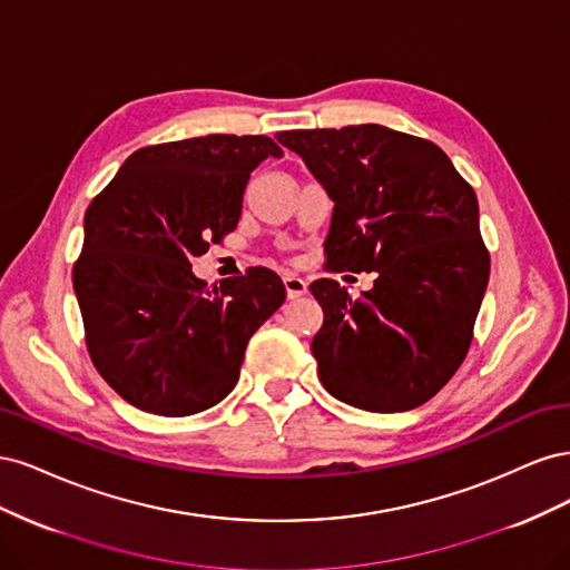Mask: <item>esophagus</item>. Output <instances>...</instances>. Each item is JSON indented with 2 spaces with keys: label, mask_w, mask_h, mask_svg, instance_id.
<instances>
[{
  "label": "esophagus",
  "mask_w": 570,
  "mask_h": 570,
  "mask_svg": "<svg viewBox=\"0 0 570 570\" xmlns=\"http://www.w3.org/2000/svg\"><path fill=\"white\" fill-rule=\"evenodd\" d=\"M283 283H285L287 299H299L306 295V283L299 278V275H285Z\"/></svg>",
  "instance_id": "34e87169"
}]
</instances>
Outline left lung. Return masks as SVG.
Wrapping results in <instances>:
<instances>
[{
    "label": "left lung",
    "mask_w": 570,
    "mask_h": 570,
    "mask_svg": "<svg viewBox=\"0 0 570 570\" xmlns=\"http://www.w3.org/2000/svg\"><path fill=\"white\" fill-rule=\"evenodd\" d=\"M335 202L325 271H375L352 299L312 283L323 325L312 342L323 387L352 406L392 413L435 396L463 364L490 281L478 199L446 154L385 126L285 130Z\"/></svg>",
    "instance_id": "8db88e82"
}]
</instances>
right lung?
<instances>
[{
  "instance_id": "right-lung-1",
  "label": "right lung",
  "mask_w": 570,
  "mask_h": 570,
  "mask_svg": "<svg viewBox=\"0 0 570 570\" xmlns=\"http://www.w3.org/2000/svg\"><path fill=\"white\" fill-rule=\"evenodd\" d=\"M283 149L266 135H204L137 149L85 212L73 264L85 344L132 406L189 416L239 377L249 337L285 302L256 266L206 287L193 258L237 228L252 170Z\"/></svg>"
}]
</instances>
